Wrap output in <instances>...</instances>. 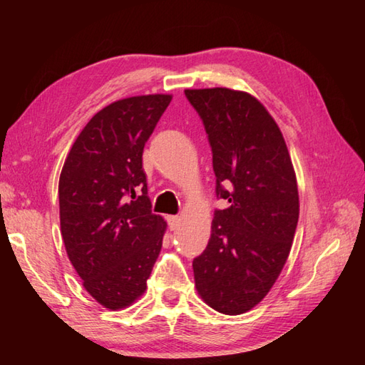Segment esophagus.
Masks as SVG:
<instances>
[{
	"mask_svg": "<svg viewBox=\"0 0 365 365\" xmlns=\"http://www.w3.org/2000/svg\"><path fill=\"white\" fill-rule=\"evenodd\" d=\"M168 224H169V227L170 229H177L178 227V224H180V216H168Z\"/></svg>",
	"mask_w": 365,
	"mask_h": 365,
	"instance_id": "34e87169",
	"label": "esophagus"
}]
</instances>
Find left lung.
I'll return each mask as SVG.
<instances>
[{
  "label": "left lung",
  "mask_w": 365,
  "mask_h": 365,
  "mask_svg": "<svg viewBox=\"0 0 365 365\" xmlns=\"http://www.w3.org/2000/svg\"><path fill=\"white\" fill-rule=\"evenodd\" d=\"M213 153L212 237L192 260L197 293L215 311L238 315L267 297L285 265L299 216L297 175L284 136L257 98L227 88L187 89Z\"/></svg>",
  "instance_id": "obj_1"
}]
</instances>
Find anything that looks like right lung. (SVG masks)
<instances>
[{"label":"right lung","mask_w":365,"mask_h":365,"mask_svg":"<svg viewBox=\"0 0 365 365\" xmlns=\"http://www.w3.org/2000/svg\"><path fill=\"white\" fill-rule=\"evenodd\" d=\"M173 96L128 97L100 110L59 177L61 234L84 289L111 311L145 292L166 221L152 213L143 150Z\"/></svg>","instance_id":"1"}]
</instances>
